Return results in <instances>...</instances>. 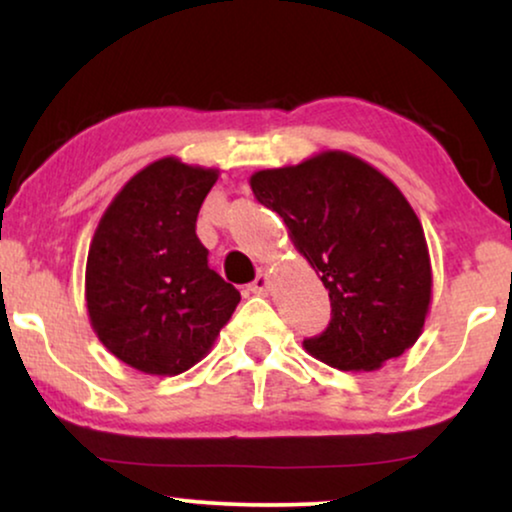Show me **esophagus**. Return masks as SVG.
I'll return each instance as SVG.
<instances>
[{
	"mask_svg": "<svg viewBox=\"0 0 512 512\" xmlns=\"http://www.w3.org/2000/svg\"><path fill=\"white\" fill-rule=\"evenodd\" d=\"M268 284H270L268 270L261 268V270H258V275H256L254 282L249 284V291H251V293H265V291H268Z\"/></svg>",
	"mask_w": 512,
	"mask_h": 512,
	"instance_id": "34e87169",
	"label": "esophagus"
}]
</instances>
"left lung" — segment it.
<instances>
[{
  "instance_id": "obj_1",
  "label": "left lung",
  "mask_w": 512,
  "mask_h": 512,
  "mask_svg": "<svg viewBox=\"0 0 512 512\" xmlns=\"http://www.w3.org/2000/svg\"><path fill=\"white\" fill-rule=\"evenodd\" d=\"M249 184L328 289L331 321L303 340L307 352L340 370H375L415 345L431 305V261L394 181L352 153L326 151L251 174Z\"/></svg>"
}]
</instances>
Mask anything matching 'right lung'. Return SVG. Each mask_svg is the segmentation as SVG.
I'll use <instances>...</instances> for the list:
<instances>
[{
    "label": "right lung",
    "mask_w": 512,
    "mask_h": 512,
    "mask_svg": "<svg viewBox=\"0 0 512 512\" xmlns=\"http://www.w3.org/2000/svg\"><path fill=\"white\" fill-rule=\"evenodd\" d=\"M216 179V170L160 158L118 191L90 242V324L116 359L146 375L195 366L240 303L195 235Z\"/></svg>",
    "instance_id": "1"
}]
</instances>
